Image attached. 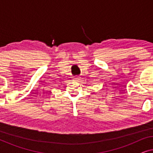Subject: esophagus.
Masks as SVG:
<instances>
[{
  "mask_svg": "<svg viewBox=\"0 0 153 153\" xmlns=\"http://www.w3.org/2000/svg\"><path fill=\"white\" fill-rule=\"evenodd\" d=\"M79 79V78H78V77L76 76V77H74V81H78Z\"/></svg>",
  "mask_w": 153,
  "mask_h": 153,
  "instance_id": "34e87169",
  "label": "esophagus"
}]
</instances>
